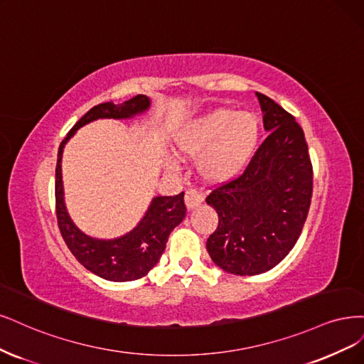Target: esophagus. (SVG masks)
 Masks as SVG:
<instances>
[{
	"label": "esophagus",
	"mask_w": 364,
	"mask_h": 364,
	"mask_svg": "<svg viewBox=\"0 0 364 364\" xmlns=\"http://www.w3.org/2000/svg\"><path fill=\"white\" fill-rule=\"evenodd\" d=\"M203 197L200 193H197L196 190H188L185 193V206L188 210L196 209L198 205H202Z\"/></svg>",
	"instance_id": "esophagus-1"
}]
</instances>
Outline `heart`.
<instances>
[{
  "mask_svg": "<svg viewBox=\"0 0 364 364\" xmlns=\"http://www.w3.org/2000/svg\"><path fill=\"white\" fill-rule=\"evenodd\" d=\"M260 135L255 112L215 108L202 112L173 134L171 152L182 159H194L198 176L209 183L228 182L240 174L252 159ZM166 166L174 168L167 159Z\"/></svg>",
  "mask_w": 364,
  "mask_h": 364,
  "instance_id": "1",
  "label": "heart"
}]
</instances>
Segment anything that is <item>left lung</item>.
I'll return each instance as SVG.
<instances>
[{
  "mask_svg": "<svg viewBox=\"0 0 364 364\" xmlns=\"http://www.w3.org/2000/svg\"><path fill=\"white\" fill-rule=\"evenodd\" d=\"M256 96L269 135L244 174L206 197L218 214L206 250L217 267L235 275L267 272L289 255L306 223L313 188L301 127L272 99Z\"/></svg>",
  "mask_w": 364,
  "mask_h": 364,
  "instance_id": "8db88e82",
  "label": "left lung"
}]
</instances>
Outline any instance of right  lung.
I'll list each match as a JSON object with an SVG mask.
<instances>
[{"label": "right lung", "instance_id": "obj_1", "mask_svg": "<svg viewBox=\"0 0 364 364\" xmlns=\"http://www.w3.org/2000/svg\"><path fill=\"white\" fill-rule=\"evenodd\" d=\"M150 97L136 95L123 104H99L75 123L66 139L58 147L55 168V206L58 228L63 240L68 244L72 255L84 268L96 274L97 277L109 282H132L141 279L159 262L164 253L171 230L182 223L186 214L183 205V193L167 197L156 196L152 198L143 218L132 230L111 240H102L84 233L69 215L63 188L61 159L66 143L85 124L99 119L127 120L140 116L150 108Z\"/></svg>", "mask_w": 364, "mask_h": 364}]
</instances>
